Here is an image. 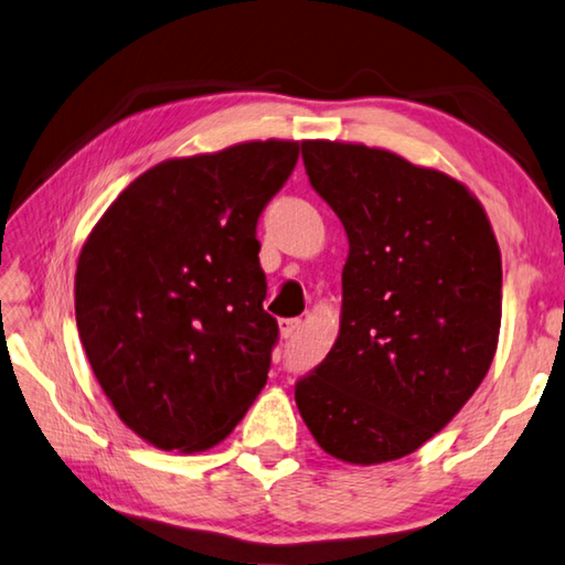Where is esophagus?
Here are the masks:
<instances>
[{"mask_svg":"<svg viewBox=\"0 0 565 565\" xmlns=\"http://www.w3.org/2000/svg\"><path fill=\"white\" fill-rule=\"evenodd\" d=\"M300 324H302L300 320H280V334H282L285 340H288V338H292L295 332L300 330Z\"/></svg>","mask_w":565,"mask_h":565,"instance_id":"esophagus-1","label":"esophagus"}]
</instances>
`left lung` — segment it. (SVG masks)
<instances>
[{
	"instance_id": "obj_1",
	"label": "left lung",
	"mask_w": 565,
	"mask_h": 565,
	"mask_svg": "<svg viewBox=\"0 0 565 565\" xmlns=\"http://www.w3.org/2000/svg\"><path fill=\"white\" fill-rule=\"evenodd\" d=\"M302 161L350 255L338 342L295 384V402L334 459H402L447 427L491 367L497 237L467 188L397 153L302 141Z\"/></svg>"
}]
</instances>
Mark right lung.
Returning a JSON list of instances; mask_svg holds the SVG:
<instances>
[{
    "instance_id": "right-lung-1",
    "label": "right lung",
    "mask_w": 565,
    "mask_h": 565,
    "mask_svg": "<svg viewBox=\"0 0 565 565\" xmlns=\"http://www.w3.org/2000/svg\"><path fill=\"white\" fill-rule=\"evenodd\" d=\"M295 141L173 158L138 175L76 265V328L128 429L166 451L223 441L265 387L280 338L257 217L288 181Z\"/></svg>"
}]
</instances>
